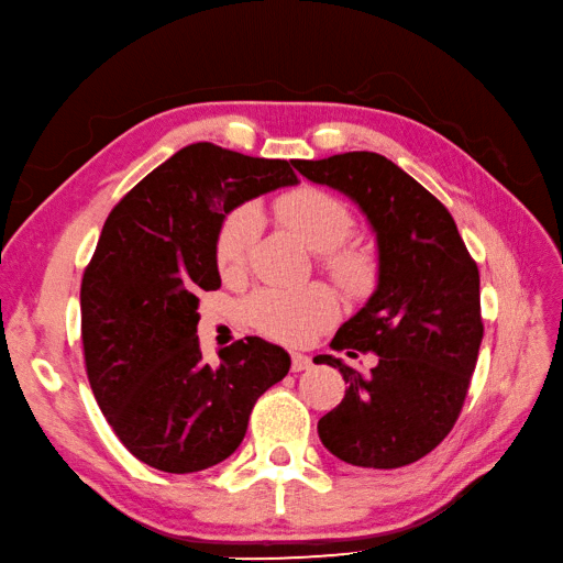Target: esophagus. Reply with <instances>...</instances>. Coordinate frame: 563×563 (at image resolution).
Masks as SVG:
<instances>
[{
  "label": "esophagus",
  "mask_w": 563,
  "mask_h": 563,
  "mask_svg": "<svg viewBox=\"0 0 563 563\" xmlns=\"http://www.w3.org/2000/svg\"><path fill=\"white\" fill-rule=\"evenodd\" d=\"M312 365V358L306 353H291V369L294 373H303V369H308Z\"/></svg>",
  "instance_id": "1"
}]
</instances>
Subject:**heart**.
I'll use <instances>...</instances> for the list:
<instances>
[{"mask_svg":"<svg viewBox=\"0 0 563 563\" xmlns=\"http://www.w3.org/2000/svg\"><path fill=\"white\" fill-rule=\"evenodd\" d=\"M279 214L312 251L320 253L334 251L353 227L346 205L318 188H300L282 198ZM260 229L263 212L255 202H245L227 214L214 243L219 269L227 274L241 272ZM241 310L245 322L260 334L284 344H303L336 318L339 303L329 286L312 284L296 291L257 289L243 300Z\"/></svg>","mask_w":563,"mask_h":563,"instance_id":"1","label":"heart"}]
</instances>
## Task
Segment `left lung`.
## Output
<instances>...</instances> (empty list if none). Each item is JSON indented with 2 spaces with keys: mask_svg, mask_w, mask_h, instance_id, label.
I'll return each instance as SVG.
<instances>
[{
  "mask_svg": "<svg viewBox=\"0 0 563 563\" xmlns=\"http://www.w3.org/2000/svg\"><path fill=\"white\" fill-rule=\"evenodd\" d=\"M314 184L349 196L377 236V289L339 327L334 351L377 353L361 375L334 355L346 396L320 418L332 454L361 468H401L454 428L483 341L479 272L454 217L413 176L377 153L291 159Z\"/></svg>",
  "mask_w": 563,
  "mask_h": 563,
  "instance_id": "left-lung-1",
  "label": "left lung"
}]
</instances>
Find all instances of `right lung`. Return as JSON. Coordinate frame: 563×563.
Segmentation results:
<instances>
[{
    "label": "right lung",
    "instance_id": "add662e5",
    "mask_svg": "<svg viewBox=\"0 0 563 563\" xmlns=\"http://www.w3.org/2000/svg\"><path fill=\"white\" fill-rule=\"evenodd\" d=\"M294 184L291 162L194 143L107 217L80 284L86 369L121 444L157 471L198 473L229 459L255 401L289 373V353L260 336L208 363L196 332L198 294L222 286L214 243L224 217Z\"/></svg>",
    "mask_w": 563,
    "mask_h": 563
}]
</instances>
